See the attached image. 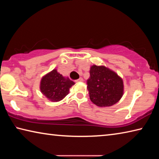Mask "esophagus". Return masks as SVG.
Listing matches in <instances>:
<instances>
[{
	"mask_svg": "<svg viewBox=\"0 0 159 159\" xmlns=\"http://www.w3.org/2000/svg\"><path fill=\"white\" fill-rule=\"evenodd\" d=\"M75 81H76V83H79V82H83V79H82V78H80V79H77V80H75Z\"/></svg>",
	"mask_w": 159,
	"mask_h": 159,
	"instance_id": "34e87169",
	"label": "esophagus"
}]
</instances>
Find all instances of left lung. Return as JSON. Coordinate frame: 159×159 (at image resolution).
Instances as JSON below:
<instances>
[{"instance_id": "8db88e82", "label": "left lung", "mask_w": 159, "mask_h": 159, "mask_svg": "<svg viewBox=\"0 0 159 159\" xmlns=\"http://www.w3.org/2000/svg\"><path fill=\"white\" fill-rule=\"evenodd\" d=\"M87 84L91 102L99 107L114 105L124 92L123 79L105 66H91Z\"/></svg>"}]
</instances>
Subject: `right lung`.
Here are the masks:
<instances>
[{
    "mask_svg": "<svg viewBox=\"0 0 159 159\" xmlns=\"http://www.w3.org/2000/svg\"><path fill=\"white\" fill-rule=\"evenodd\" d=\"M74 84L69 77L63 76L55 69L42 77L40 90L50 101L57 102L68 95L69 88Z\"/></svg>",
    "mask_w": 159,
    "mask_h": 159,
    "instance_id": "right-lung-1",
    "label": "right lung"
}]
</instances>
